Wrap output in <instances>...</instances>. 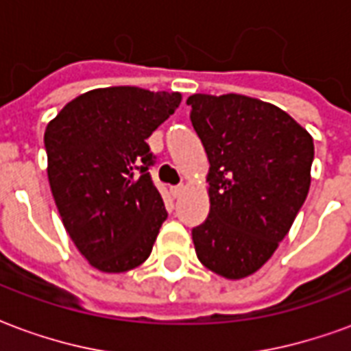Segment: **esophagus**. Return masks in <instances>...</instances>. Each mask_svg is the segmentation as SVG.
Returning a JSON list of instances; mask_svg holds the SVG:
<instances>
[{"label": "esophagus", "mask_w": 351, "mask_h": 351, "mask_svg": "<svg viewBox=\"0 0 351 351\" xmlns=\"http://www.w3.org/2000/svg\"><path fill=\"white\" fill-rule=\"evenodd\" d=\"M184 191H186V186H184V184H180V186H173V188H171V195L175 199H178L182 197Z\"/></svg>", "instance_id": "obj_1"}]
</instances>
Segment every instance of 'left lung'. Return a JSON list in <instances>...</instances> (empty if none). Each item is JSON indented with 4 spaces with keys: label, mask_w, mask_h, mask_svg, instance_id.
<instances>
[{
    "label": "left lung",
    "mask_w": 351,
    "mask_h": 351,
    "mask_svg": "<svg viewBox=\"0 0 351 351\" xmlns=\"http://www.w3.org/2000/svg\"><path fill=\"white\" fill-rule=\"evenodd\" d=\"M188 105L210 163V213L191 231L197 258L223 278H246L271 259L308 195L314 141L256 97L193 93Z\"/></svg>",
    "instance_id": "left-lung-1"
}]
</instances>
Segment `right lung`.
I'll return each mask as SVG.
<instances>
[{
  "instance_id": "add662e5",
  "label": "right lung",
  "mask_w": 351,
  "mask_h": 351,
  "mask_svg": "<svg viewBox=\"0 0 351 351\" xmlns=\"http://www.w3.org/2000/svg\"><path fill=\"white\" fill-rule=\"evenodd\" d=\"M180 101L178 92L95 88L47 125L52 197L67 235L93 269L125 272L150 256L167 213L150 180L146 138Z\"/></svg>"
}]
</instances>
